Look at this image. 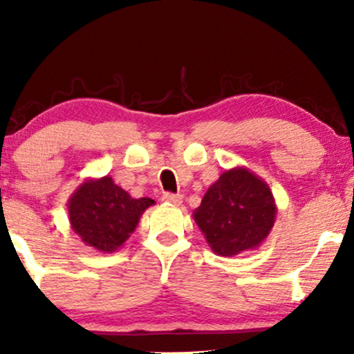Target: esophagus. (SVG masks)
I'll use <instances>...</instances> for the list:
<instances>
[{"label": "esophagus", "instance_id": "34e87169", "mask_svg": "<svg viewBox=\"0 0 354 354\" xmlns=\"http://www.w3.org/2000/svg\"><path fill=\"white\" fill-rule=\"evenodd\" d=\"M161 200L166 203H171V205H180L183 201V196L181 194H174V193H165L163 196H161Z\"/></svg>", "mask_w": 354, "mask_h": 354}]
</instances>
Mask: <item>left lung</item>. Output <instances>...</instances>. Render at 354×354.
<instances>
[{
  "label": "left lung",
  "instance_id": "obj_1",
  "mask_svg": "<svg viewBox=\"0 0 354 354\" xmlns=\"http://www.w3.org/2000/svg\"><path fill=\"white\" fill-rule=\"evenodd\" d=\"M274 214L273 194L266 183L246 168H236L209 186L194 211V221L214 253L234 256L261 245L273 228Z\"/></svg>",
  "mask_w": 354,
  "mask_h": 354
}]
</instances>
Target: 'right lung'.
Listing matches in <instances>:
<instances>
[{
    "instance_id": "1",
    "label": "right lung",
    "mask_w": 354,
    "mask_h": 354,
    "mask_svg": "<svg viewBox=\"0 0 354 354\" xmlns=\"http://www.w3.org/2000/svg\"><path fill=\"white\" fill-rule=\"evenodd\" d=\"M153 203L151 198L135 200L104 176L83 183L68 203V211L73 230L86 245L111 253L129 238Z\"/></svg>"
}]
</instances>
